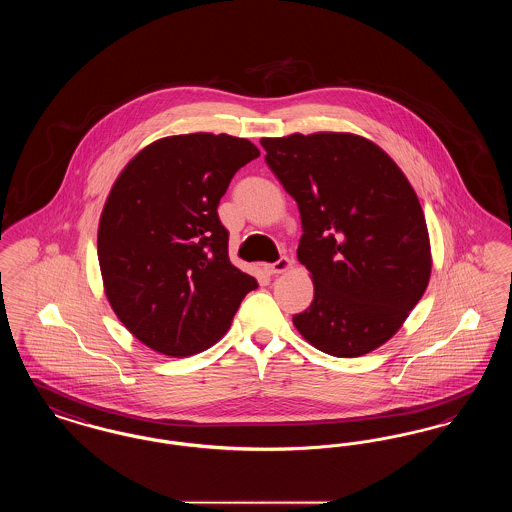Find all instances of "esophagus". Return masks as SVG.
<instances>
[{"mask_svg":"<svg viewBox=\"0 0 512 512\" xmlns=\"http://www.w3.org/2000/svg\"><path fill=\"white\" fill-rule=\"evenodd\" d=\"M290 267H292V261L288 257H280L276 263L268 265L267 272L268 274H280V272H286Z\"/></svg>","mask_w":512,"mask_h":512,"instance_id":"34e87169","label":"esophagus"}]
</instances>
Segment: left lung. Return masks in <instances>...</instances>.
Here are the masks:
<instances>
[{"mask_svg": "<svg viewBox=\"0 0 512 512\" xmlns=\"http://www.w3.org/2000/svg\"><path fill=\"white\" fill-rule=\"evenodd\" d=\"M261 146L297 201V259L315 284L295 328L334 357L374 351L401 328L430 280L428 228L413 186L386 151L355 134H292Z\"/></svg>", "mask_w": 512, "mask_h": 512, "instance_id": "1", "label": "left lung"}]
</instances>
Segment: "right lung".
I'll return each instance as SVG.
<instances>
[{"label":"right lung","mask_w":512,"mask_h":512,"mask_svg":"<svg viewBox=\"0 0 512 512\" xmlns=\"http://www.w3.org/2000/svg\"><path fill=\"white\" fill-rule=\"evenodd\" d=\"M259 149L228 134L169 136L144 147L105 201L98 257L105 295L134 338L190 357L219 341L257 280L228 259L217 213Z\"/></svg>","instance_id":"right-lung-1"}]
</instances>
